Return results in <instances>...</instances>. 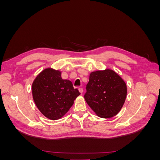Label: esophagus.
Listing matches in <instances>:
<instances>
[{
    "label": "esophagus",
    "instance_id": "34e87169",
    "mask_svg": "<svg viewBox=\"0 0 160 160\" xmlns=\"http://www.w3.org/2000/svg\"><path fill=\"white\" fill-rule=\"evenodd\" d=\"M79 92L81 93H83V89L82 88H79Z\"/></svg>",
    "mask_w": 160,
    "mask_h": 160
}]
</instances>
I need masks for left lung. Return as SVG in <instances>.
<instances>
[{"mask_svg":"<svg viewBox=\"0 0 160 160\" xmlns=\"http://www.w3.org/2000/svg\"><path fill=\"white\" fill-rule=\"evenodd\" d=\"M126 95L124 81L115 71L106 69L90 74L84 98L99 117L110 118L119 113Z\"/></svg>","mask_w":160,"mask_h":160,"instance_id":"obj_1","label":"left lung"}]
</instances>
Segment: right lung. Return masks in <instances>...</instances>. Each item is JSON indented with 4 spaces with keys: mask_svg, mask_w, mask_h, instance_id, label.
Here are the masks:
<instances>
[{
    "mask_svg": "<svg viewBox=\"0 0 160 160\" xmlns=\"http://www.w3.org/2000/svg\"><path fill=\"white\" fill-rule=\"evenodd\" d=\"M32 91L38 109L45 117L52 120L62 118L80 95L71 81L62 79L61 72L52 69H45L37 77Z\"/></svg>",
    "mask_w": 160,
    "mask_h": 160,
    "instance_id": "add662e5",
    "label": "right lung"
}]
</instances>
